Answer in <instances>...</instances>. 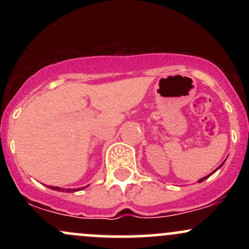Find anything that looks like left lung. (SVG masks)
Listing matches in <instances>:
<instances>
[{
  "label": "left lung",
  "instance_id": "left-lung-1",
  "mask_svg": "<svg viewBox=\"0 0 249 249\" xmlns=\"http://www.w3.org/2000/svg\"><path fill=\"white\" fill-rule=\"evenodd\" d=\"M224 162H225V161H224ZM224 162H222V164H221V165H220V166H219V167H216V170H214V171H213V172H212V173H210V174H208V176H206V177H204V178H201V179H199V180H198V181H199V182H201V181H204V180H205V179H207V178H208V177H211V176H212V174H213V173H214V172H216V171H218V170H219V168H220V167H221V166H222V165H224Z\"/></svg>",
  "mask_w": 249,
  "mask_h": 249
}]
</instances>
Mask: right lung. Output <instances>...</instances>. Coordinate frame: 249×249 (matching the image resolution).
Masks as SVG:
<instances>
[{
    "instance_id": "right-lung-1",
    "label": "right lung",
    "mask_w": 249,
    "mask_h": 249,
    "mask_svg": "<svg viewBox=\"0 0 249 249\" xmlns=\"http://www.w3.org/2000/svg\"><path fill=\"white\" fill-rule=\"evenodd\" d=\"M88 187V186H85ZM85 187H81V188H61V187H57V186H49V188L51 190H55V191H58V192H77V191H81L83 188Z\"/></svg>"
}]
</instances>
